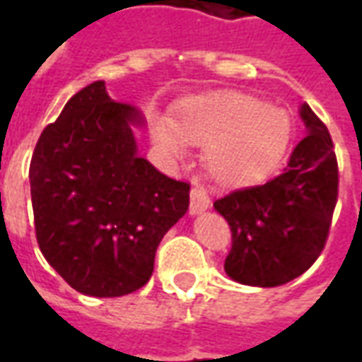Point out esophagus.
Segmentation results:
<instances>
[{
  "label": "esophagus",
  "instance_id": "esophagus-1",
  "mask_svg": "<svg viewBox=\"0 0 362 362\" xmlns=\"http://www.w3.org/2000/svg\"><path fill=\"white\" fill-rule=\"evenodd\" d=\"M189 197H192V202H189V213H192V215L205 211V209L211 205V199H209V196H207V189L202 188V186L192 188Z\"/></svg>",
  "mask_w": 362,
  "mask_h": 362
}]
</instances>
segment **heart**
Returning a JSON list of instances; mask_svg holds the SVG:
<instances>
[{
    "label": "heart",
    "instance_id": "heart-1",
    "mask_svg": "<svg viewBox=\"0 0 362 362\" xmlns=\"http://www.w3.org/2000/svg\"><path fill=\"white\" fill-rule=\"evenodd\" d=\"M158 145L170 155L186 153V139L209 145L211 173L228 184L262 178L287 151L291 124L287 114L256 98L217 95L178 108L173 122L155 124Z\"/></svg>",
    "mask_w": 362,
    "mask_h": 362
}]
</instances>
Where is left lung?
Listing matches in <instances>:
<instances>
[{
	"label": "left lung",
	"mask_w": 362,
	"mask_h": 362,
	"mask_svg": "<svg viewBox=\"0 0 362 362\" xmlns=\"http://www.w3.org/2000/svg\"><path fill=\"white\" fill-rule=\"evenodd\" d=\"M300 116L308 135L281 174L213 204L233 235L225 272L243 285L288 283L306 272L326 246L337 204V158L326 124L308 104H303Z\"/></svg>",
	"instance_id": "1"
}]
</instances>
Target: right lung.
<instances>
[{
    "label": "right lung",
    "mask_w": 362,
    "mask_h": 362,
    "mask_svg": "<svg viewBox=\"0 0 362 362\" xmlns=\"http://www.w3.org/2000/svg\"><path fill=\"white\" fill-rule=\"evenodd\" d=\"M135 106L104 81L74 95L30 160L36 240L46 262L89 296H122L153 275L163 236L188 211L189 184L137 155Z\"/></svg>",
    "instance_id": "right-lung-1"
}]
</instances>
